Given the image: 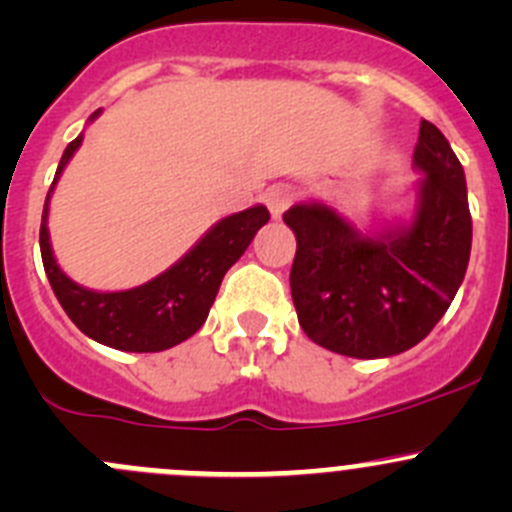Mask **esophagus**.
Returning <instances> with one entry per match:
<instances>
[{"instance_id":"34e87169","label":"esophagus","mask_w":512,"mask_h":512,"mask_svg":"<svg viewBox=\"0 0 512 512\" xmlns=\"http://www.w3.org/2000/svg\"><path fill=\"white\" fill-rule=\"evenodd\" d=\"M292 198H294V193L287 188V185H272V188H267L265 203H267V208H270L272 218L280 220L282 213L289 208V203H292Z\"/></svg>"}]
</instances>
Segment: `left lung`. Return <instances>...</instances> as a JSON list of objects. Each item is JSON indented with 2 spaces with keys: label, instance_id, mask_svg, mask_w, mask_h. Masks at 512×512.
<instances>
[{
  "label": "left lung",
  "instance_id": "obj_1",
  "mask_svg": "<svg viewBox=\"0 0 512 512\" xmlns=\"http://www.w3.org/2000/svg\"><path fill=\"white\" fill-rule=\"evenodd\" d=\"M414 210L359 227L324 200L285 213L297 237L289 287L299 327L319 347L384 359L416 347L446 314L466 277L473 223L466 173L451 143L421 121Z\"/></svg>",
  "mask_w": 512,
  "mask_h": 512
}]
</instances>
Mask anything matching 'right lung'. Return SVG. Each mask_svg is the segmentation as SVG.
<instances>
[{"label":"right lung","instance_id":"1","mask_svg":"<svg viewBox=\"0 0 512 512\" xmlns=\"http://www.w3.org/2000/svg\"><path fill=\"white\" fill-rule=\"evenodd\" d=\"M98 116L101 108L91 113L89 123H94ZM81 141L84 133H79L66 146L41 213L39 247L49 285L71 322L103 347L138 354L175 347L203 327L225 272L250 247L257 230L270 220V213L265 205H252L242 213L218 220L175 265L148 280L146 285L118 289V292L84 287L61 270L49 237L51 193L69 160L79 151Z\"/></svg>","mask_w":512,"mask_h":512}]
</instances>
